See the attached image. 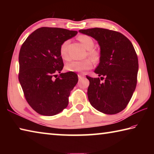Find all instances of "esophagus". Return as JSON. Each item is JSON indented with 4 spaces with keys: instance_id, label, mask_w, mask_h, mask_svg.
<instances>
[{
    "instance_id": "1",
    "label": "esophagus",
    "mask_w": 154,
    "mask_h": 154,
    "mask_svg": "<svg viewBox=\"0 0 154 154\" xmlns=\"http://www.w3.org/2000/svg\"><path fill=\"white\" fill-rule=\"evenodd\" d=\"M78 77H79V79H83L84 78V76H83V75H81V74H79L78 75Z\"/></svg>"
}]
</instances>
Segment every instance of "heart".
Returning <instances> with one entry per match:
<instances>
[{
    "instance_id": "obj_1",
    "label": "heart",
    "mask_w": 154,
    "mask_h": 154,
    "mask_svg": "<svg viewBox=\"0 0 154 154\" xmlns=\"http://www.w3.org/2000/svg\"><path fill=\"white\" fill-rule=\"evenodd\" d=\"M78 40L82 44L83 47L87 49L88 56L94 62H98L100 60V54L97 49H93L94 47V41L93 38L90 36L82 35L78 36ZM69 44V41H65L61 44L60 47V54L61 58L64 60H69L70 57L67 51V46ZM92 67V61L90 59H85L83 60L72 61L68 63L65 69L68 71L83 72L87 70L90 69Z\"/></svg>"
}]
</instances>
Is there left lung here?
Listing matches in <instances>:
<instances>
[{"label": "left lung", "mask_w": 154, "mask_h": 154, "mask_svg": "<svg viewBox=\"0 0 154 154\" xmlns=\"http://www.w3.org/2000/svg\"><path fill=\"white\" fill-rule=\"evenodd\" d=\"M79 32L92 36L100 48V62L94 71L100 79L86 76L90 82L88 100L103 113H118L126 107L137 86L139 62L134 47L116 31L94 28ZM104 79L105 82L101 83Z\"/></svg>", "instance_id": "left-lung-1"}]
</instances>
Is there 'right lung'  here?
<instances>
[{
  "mask_svg": "<svg viewBox=\"0 0 154 154\" xmlns=\"http://www.w3.org/2000/svg\"><path fill=\"white\" fill-rule=\"evenodd\" d=\"M77 34V31L64 28L42 27L30 34L21 47L19 82L26 100L40 115L54 116L69 105L77 75L67 72L56 80L53 77L64 66L60 47Z\"/></svg>",
  "mask_w": 154,
  "mask_h": 154,
  "instance_id": "right-lung-1",
  "label": "right lung"
}]
</instances>
